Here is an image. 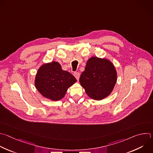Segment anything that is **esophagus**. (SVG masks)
<instances>
[{"label":"esophagus","mask_w":153,"mask_h":153,"mask_svg":"<svg viewBox=\"0 0 153 153\" xmlns=\"http://www.w3.org/2000/svg\"><path fill=\"white\" fill-rule=\"evenodd\" d=\"M74 77H76V79L77 80H79V77H80V73H75L74 74Z\"/></svg>","instance_id":"34e87169"}]
</instances>
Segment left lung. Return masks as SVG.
I'll list each match as a JSON object with an SVG mask.
<instances>
[{
	"label": "left lung",
	"mask_w": 153,
	"mask_h": 153,
	"mask_svg": "<svg viewBox=\"0 0 153 153\" xmlns=\"http://www.w3.org/2000/svg\"><path fill=\"white\" fill-rule=\"evenodd\" d=\"M117 80V72L111 61L92 56L87 61L79 82L91 98L101 100L111 94Z\"/></svg>",
	"instance_id": "8db88e82"
}]
</instances>
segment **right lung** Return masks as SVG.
<instances>
[{
    "label": "right lung",
    "mask_w": 153,
    "mask_h": 153,
    "mask_svg": "<svg viewBox=\"0 0 153 153\" xmlns=\"http://www.w3.org/2000/svg\"><path fill=\"white\" fill-rule=\"evenodd\" d=\"M77 82L69 72L62 69L58 62L43 64L38 70L35 86L44 97L52 101L63 98L68 89Z\"/></svg>",
    "instance_id": "1"
}]
</instances>
